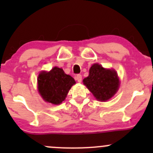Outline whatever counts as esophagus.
Here are the masks:
<instances>
[{
  "label": "esophagus",
  "mask_w": 153,
  "mask_h": 153,
  "mask_svg": "<svg viewBox=\"0 0 153 153\" xmlns=\"http://www.w3.org/2000/svg\"><path fill=\"white\" fill-rule=\"evenodd\" d=\"M75 79L78 82L81 83V81H82V75H77L76 77H75Z\"/></svg>",
  "instance_id": "obj_1"
}]
</instances>
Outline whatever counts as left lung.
Wrapping results in <instances>:
<instances>
[{
    "mask_svg": "<svg viewBox=\"0 0 153 153\" xmlns=\"http://www.w3.org/2000/svg\"><path fill=\"white\" fill-rule=\"evenodd\" d=\"M84 84L98 101L110 99L118 91L120 81L115 69H104L94 64L89 71V76L83 80Z\"/></svg>",
    "mask_w": 153,
    "mask_h": 153,
    "instance_id": "left-lung-1",
    "label": "left lung"
}]
</instances>
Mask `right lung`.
I'll list each match as a JSON object with an SVG mask.
<instances>
[{
    "label": "right lung",
    "mask_w": 153,
    "mask_h": 153,
    "mask_svg": "<svg viewBox=\"0 0 153 153\" xmlns=\"http://www.w3.org/2000/svg\"><path fill=\"white\" fill-rule=\"evenodd\" d=\"M75 84L72 77L57 67L49 72L42 71L38 77V89L41 96L45 101L55 105L65 100L69 89Z\"/></svg>",
    "instance_id": "1"
}]
</instances>
